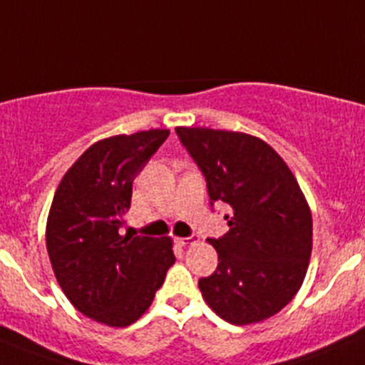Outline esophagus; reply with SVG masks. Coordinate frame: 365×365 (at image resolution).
I'll list each match as a JSON object with an SVG mask.
<instances>
[{"instance_id":"obj_1","label":"esophagus","mask_w":365,"mask_h":365,"mask_svg":"<svg viewBox=\"0 0 365 365\" xmlns=\"http://www.w3.org/2000/svg\"><path fill=\"white\" fill-rule=\"evenodd\" d=\"M177 243H179L180 247H190V245L195 243V237H179Z\"/></svg>"}]
</instances>
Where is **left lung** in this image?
<instances>
[{"label":"left lung","instance_id":"1","mask_svg":"<svg viewBox=\"0 0 365 365\" xmlns=\"http://www.w3.org/2000/svg\"><path fill=\"white\" fill-rule=\"evenodd\" d=\"M201 168L212 205L230 206V230L208 240L217 269L199 279L205 302L234 325L263 322L296 296L312 250V215L285 160L240 131L175 128Z\"/></svg>","mask_w":365,"mask_h":365}]
</instances>
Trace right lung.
Returning <instances> with one entry per match:
<instances>
[{
    "mask_svg": "<svg viewBox=\"0 0 365 365\" xmlns=\"http://www.w3.org/2000/svg\"><path fill=\"white\" fill-rule=\"evenodd\" d=\"M170 135H115L87 148L51 205L45 241L54 276L74 309L109 327L137 322L175 263L172 237L122 235L133 179Z\"/></svg>",
    "mask_w": 365,
    "mask_h": 365,
    "instance_id": "right-lung-1",
    "label": "right lung"
}]
</instances>
